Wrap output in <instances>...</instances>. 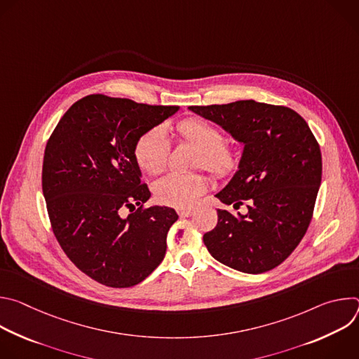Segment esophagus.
Wrapping results in <instances>:
<instances>
[{"mask_svg":"<svg viewBox=\"0 0 359 359\" xmlns=\"http://www.w3.org/2000/svg\"><path fill=\"white\" fill-rule=\"evenodd\" d=\"M193 213H194L193 208H180V209H177V215L180 217H190Z\"/></svg>","mask_w":359,"mask_h":359,"instance_id":"1","label":"esophagus"}]
</instances>
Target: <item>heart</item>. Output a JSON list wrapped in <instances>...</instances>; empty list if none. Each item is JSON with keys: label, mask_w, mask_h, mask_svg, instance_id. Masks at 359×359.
Instances as JSON below:
<instances>
[{"label": "heart", "mask_w": 359, "mask_h": 359, "mask_svg": "<svg viewBox=\"0 0 359 359\" xmlns=\"http://www.w3.org/2000/svg\"><path fill=\"white\" fill-rule=\"evenodd\" d=\"M177 135L200 149L196 166L208 169L215 177L231 176L241 163L240 147L226 144V132L217 125L204 119H184L176 126ZM170 153L168 136L162 128H151L144 132L135 144V159L139 168L158 175L165 170ZM208 179L200 173H170L155 183L156 198L168 206H190L206 191Z\"/></svg>", "instance_id": "b5f03b06"}]
</instances>
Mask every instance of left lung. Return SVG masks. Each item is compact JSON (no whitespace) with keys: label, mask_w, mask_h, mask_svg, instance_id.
Instances as JSON below:
<instances>
[{"label":"left lung","mask_w":359,"mask_h":359,"mask_svg":"<svg viewBox=\"0 0 359 359\" xmlns=\"http://www.w3.org/2000/svg\"><path fill=\"white\" fill-rule=\"evenodd\" d=\"M244 143L238 170L216 194L237 210H217V226L203 236L213 257L241 273L260 274L280 266L309 229L323 175L320 144L295 111L237 100L190 107Z\"/></svg>","instance_id":"8db88e82"}]
</instances>
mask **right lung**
<instances>
[{
  "mask_svg": "<svg viewBox=\"0 0 359 359\" xmlns=\"http://www.w3.org/2000/svg\"><path fill=\"white\" fill-rule=\"evenodd\" d=\"M177 109L93 93L75 102L46 142L42 191L50 227L68 259L100 284L136 285L165 259L179 216L144 206L150 191L140 183L135 144Z\"/></svg>",
  "mask_w": 359,
  "mask_h": 359,
  "instance_id": "right-lung-1",
  "label": "right lung"
}]
</instances>
